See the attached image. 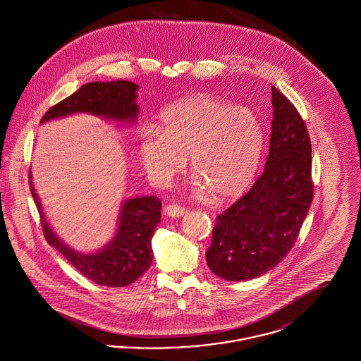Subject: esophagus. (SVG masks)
I'll return each instance as SVG.
<instances>
[{
    "label": "esophagus",
    "mask_w": 361,
    "mask_h": 361,
    "mask_svg": "<svg viewBox=\"0 0 361 361\" xmlns=\"http://www.w3.org/2000/svg\"><path fill=\"white\" fill-rule=\"evenodd\" d=\"M165 214L172 218H180L185 214V208L178 206V204H168L165 207Z\"/></svg>",
    "instance_id": "obj_1"
}]
</instances>
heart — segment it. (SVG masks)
Segmentation results:
<instances>
[{"label": "heart", "mask_w": 361, "mask_h": 361, "mask_svg": "<svg viewBox=\"0 0 361 361\" xmlns=\"http://www.w3.org/2000/svg\"><path fill=\"white\" fill-rule=\"evenodd\" d=\"M264 149V130L253 111L211 96H193L168 106L158 127L139 137V157L158 184L185 165L193 185L216 199H233L252 184Z\"/></svg>", "instance_id": "b5f03b06"}]
</instances>
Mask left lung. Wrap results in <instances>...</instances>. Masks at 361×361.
<instances>
[{
  "label": "left lung",
  "mask_w": 361,
  "mask_h": 361,
  "mask_svg": "<svg viewBox=\"0 0 361 361\" xmlns=\"http://www.w3.org/2000/svg\"><path fill=\"white\" fill-rule=\"evenodd\" d=\"M272 104L265 169L252 188L216 216L207 249L209 269L224 280L255 279L276 267L293 247L312 202L307 127L275 86Z\"/></svg>",
  "instance_id": "8db88e82"
}]
</instances>
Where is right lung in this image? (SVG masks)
I'll use <instances>...</instances> for the list:
<instances>
[{
    "label": "right lung",
    "mask_w": 361,
    "mask_h": 361,
    "mask_svg": "<svg viewBox=\"0 0 361 361\" xmlns=\"http://www.w3.org/2000/svg\"><path fill=\"white\" fill-rule=\"evenodd\" d=\"M137 86L130 81L89 82L59 102L43 115L40 123L62 118L74 112H89L105 119L135 121ZM30 189L40 215L46 240L89 280L105 287H126L143 275L152 261V240L161 221V202L154 196H143L124 202L121 224L112 242L99 253L81 255L68 247L46 222L43 208L35 192L30 173Z\"/></svg>",
    "instance_id": "right-lung-1"
}]
</instances>
